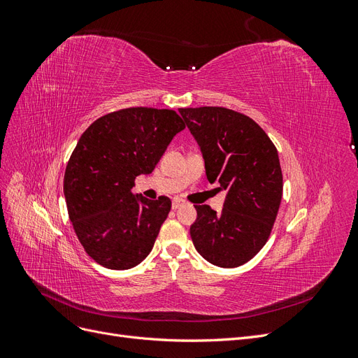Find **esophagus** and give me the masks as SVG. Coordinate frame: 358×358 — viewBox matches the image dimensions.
<instances>
[{
  "instance_id": "obj_1",
  "label": "esophagus",
  "mask_w": 358,
  "mask_h": 358,
  "mask_svg": "<svg viewBox=\"0 0 358 358\" xmlns=\"http://www.w3.org/2000/svg\"><path fill=\"white\" fill-rule=\"evenodd\" d=\"M183 204H185V201H183V200H180V199H173V201H171V208L176 210V209L182 208Z\"/></svg>"
}]
</instances>
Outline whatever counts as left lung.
I'll use <instances>...</instances> for the list:
<instances>
[{
	"label": "left lung",
	"mask_w": 358,
	"mask_h": 358,
	"mask_svg": "<svg viewBox=\"0 0 358 358\" xmlns=\"http://www.w3.org/2000/svg\"><path fill=\"white\" fill-rule=\"evenodd\" d=\"M200 146L206 176L225 191L224 209L196 206L189 233L197 252L218 267L248 263L272 231L282 199L275 145L249 116L225 107L179 109Z\"/></svg>",
	"instance_id": "obj_1"
}]
</instances>
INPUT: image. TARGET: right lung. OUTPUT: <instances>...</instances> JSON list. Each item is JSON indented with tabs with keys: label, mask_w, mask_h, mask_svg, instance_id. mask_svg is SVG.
<instances>
[{
	"label": "right lung",
	"mask_w": 358,
	"mask_h": 358,
	"mask_svg": "<svg viewBox=\"0 0 358 358\" xmlns=\"http://www.w3.org/2000/svg\"><path fill=\"white\" fill-rule=\"evenodd\" d=\"M183 128L175 110L129 107L99 117L80 136L64 196L82 246L103 267L131 268L152 251L171 201L134 196L131 188L137 176L152 173Z\"/></svg>",
	"instance_id": "1"
}]
</instances>
